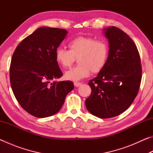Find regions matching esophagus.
<instances>
[{
    "label": "esophagus",
    "instance_id": "esophagus-1",
    "mask_svg": "<svg viewBox=\"0 0 153 153\" xmlns=\"http://www.w3.org/2000/svg\"><path fill=\"white\" fill-rule=\"evenodd\" d=\"M82 84V83H80V82H74V86L76 87H79L81 86Z\"/></svg>",
    "mask_w": 153,
    "mask_h": 153
}]
</instances>
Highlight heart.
I'll list each match as a JSON object with an SVG mask.
<instances>
[{
	"label": "heart",
	"instance_id": "1",
	"mask_svg": "<svg viewBox=\"0 0 153 153\" xmlns=\"http://www.w3.org/2000/svg\"><path fill=\"white\" fill-rule=\"evenodd\" d=\"M68 46L69 50L60 46L55 51L56 61L65 68L73 64L76 57H79V65L65 74L67 79L79 81L88 77L92 71L98 72L101 70L107 63L109 48L105 40L80 36L71 39Z\"/></svg>",
	"mask_w": 153,
	"mask_h": 153
}]
</instances>
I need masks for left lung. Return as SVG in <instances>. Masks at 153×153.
<instances>
[{"label": "left lung", "instance_id": "obj_1", "mask_svg": "<svg viewBox=\"0 0 153 153\" xmlns=\"http://www.w3.org/2000/svg\"><path fill=\"white\" fill-rule=\"evenodd\" d=\"M108 56L104 67L88 83L92 89L85 101L93 115L106 119L128 109L138 94L142 66L138 49L131 38L120 28H105Z\"/></svg>", "mask_w": 153, "mask_h": 153}]
</instances>
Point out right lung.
Masks as SVG:
<instances>
[{
    "label": "right lung",
    "instance_id": "1",
    "mask_svg": "<svg viewBox=\"0 0 153 153\" xmlns=\"http://www.w3.org/2000/svg\"><path fill=\"white\" fill-rule=\"evenodd\" d=\"M67 34L64 29L39 27L18 45L13 55L12 90L21 107L34 117H47L59 112L74 88L71 81L51 82L63 76L55 51Z\"/></svg>",
    "mask_w": 153,
    "mask_h": 153
}]
</instances>
